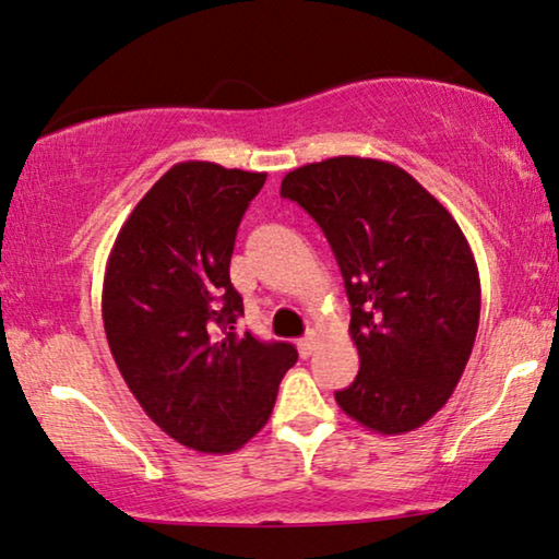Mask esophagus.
<instances>
[{"label": "esophagus", "mask_w": 559, "mask_h": 559, "mask_svg": "<svg viewBox=\"0 0 559 559\" xmlns=\"http://www.w3.org/2000/svg\"><path fill=\"white\" fill-rule=\"evenodd\" d=\"M317 344H319V336H317V334L304 336V340H298V342H296L298 355H301L304 359H306V357H311V355H313V349H317Z\"/></svg>", "instance_id": "1"}]
</instances>
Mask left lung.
Masks as SVG:
<instances>
[{"mask_svg": "<svg viewBox=\"0 0 559 559\" xmlns=\"http://www.w3.org/2000/svg\"><path fill=\"white\" fill-rule=\"evenodd\" d=\"M281 198L324 230L352 304L359 374L336 403L382 436L448 403L476 342L481 281L451 212L405 169L332 156L288 171Z\"/></svg>", "mask_w": 559, "mask_h": 559, "instance_id": "8db88e82", "label": "left lung"}]
</instances>
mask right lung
Wrapping results in <instances>:
<instances>
[{
    "mask_svg": "<svg viewBox=\"0 0 559 559\" xmlns=\"http://www.w3.org/2000/svg\"><path fill=\"white\" fill-rule=\"evenodd\" d=\"M263 171L179 162L116 235L104 278V326L144 413L200 453H233L273 413L298 352L240 334L230 283L235 235Z\"/></svg>",
    "mask_w": 559,
    "mask_h": 559,
    "instance_id": "1",
    "label": "right lung"
}]
</instances>
